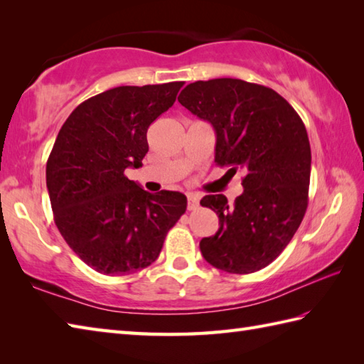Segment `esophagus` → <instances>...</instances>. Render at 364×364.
Wrapping results in <instances>:
<instances>
[{"label":"esophagus","mask_w":364,"mask_h":364,"mask_svg":"<svg viewBox=\"0 0 364 364\" xmlns=\"http://www.w3.org/2000/svg\"><path fill=\"white\" fill-rule=\"evenodd\" d=\"M198 206H200V198H198V196L189 194V196H188V210H189V211H196Z\"/></svg>","instance_id":"1"}]
</instances>
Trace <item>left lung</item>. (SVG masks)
I'll return each mask as SVG.
<instances>
[{"label":"left lung","mask_w":364,"mask_h":364,"mask_svg":"<svg viewBox=\"0 0 364 364\" xmlns=\"http://www.w3.org/2000/svg\"><path fill=\"white\" fill-rule=\"evenodd\" d=\"M180 102L215 131V164L242 168L244 192L205 196L218 233L200 241L203 258L228 274L269 266L296 235L308 206L311 149L304 122L274 89L233 78L196 81Z\"/></svg>","instance_id":"8db88e82"}]
</instances>
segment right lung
<instances>
[{"mask_svg": "<svg viewBox=\"0 0 364 364\" xmlns=\"http://www.w3.org/2000/svg\"><path fill=\"white\" fill-rule=\"evenodd\" d=\"M181 81L114 87L68 115L46 162L54 222L97 272L128 275L156 261L186 211L181 192L144 191L125 170L149 151L146 129L175 103Z\"/></svg>", "mask_w": 364, "mask_h": 364, "instance_id": "right-lung-1", "label": "right lung"}]
</instances>
